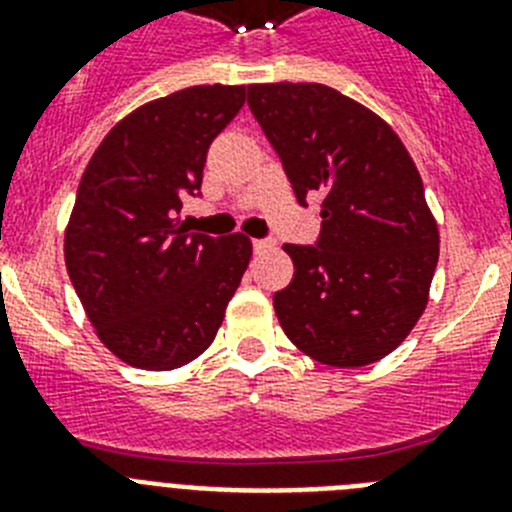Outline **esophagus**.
<instances>
[{
	"label": "esophagus",
	"instance_id": "34e87169",
	"mask_svg": "<svg viewBox=\"0 0 512 512\" xmlns=\"http://www.w3.org/2000/svg\"><path fill=\"white\" fill-rule=\"evenodd\" d=\"M277 246V243L274 241H264V238H259V241H253V251L256 253H266V251H271V248Z\"/></svg>",
	"mask_w": 512,
	"mask_h": 512
}]
</instances>
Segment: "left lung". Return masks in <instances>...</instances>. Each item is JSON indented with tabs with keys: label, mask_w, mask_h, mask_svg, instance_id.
Returning <instances> with one entry per match:
<instances>
[{
	"label": "left lung",
	"mask_w": 512,
	"mask_h": 512,
	"mask_svg": "<svg viewBox=\"0 0 512 512\" xmlns=\"http://www.w3.org/2000/svg\"><path fill=\"white\" fill-rule=\"evenodd\" d=\"M248 107L297 202L323 197L318 243H284L295 277L274 295L279 325L320 364L384 359L423 315L438 264V225L408 148L325 84H248Z\"/></svg>",
	"instance_id": "left-lung-1"
}]
</instances>
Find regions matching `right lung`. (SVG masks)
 I'll return each mask as SVG.
<instances>
[{
    "mask_svg": "<svg viewBox=\"0 0 512 512\" xmlns=\"http://www.w3.org/2000/svg\"><path fill=\"white\" fill-rule=\"evenodd\" d=\"M246 87H189L122 117L81 176L63 256L99 341L135 369L169 372L215 341L251 261L243 233H187L179 210Z\"/></svg>",
    "mask_w": 512,
    "mask_h": 512,
    "instance_id": "obj_1",
    "label": "right lung"
}]
</instances>
